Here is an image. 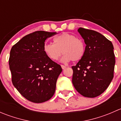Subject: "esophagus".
Listing matches in <instances>:
<instances>
[{
    "label": "esophagus",
    "mask_w": 121,
    "mask_h": 121,
    "mask_svg": "<svg viewBox=\"0 0 121 121\" xmlns=\"http://www.w3.org/2000/svg\"><path fill=\"white\" fill-rule=\"evenodd\" d=\"M61 68H62V69H64L65 68H66V67H65V65H61Z\"/></svg>",
    "instance_id": "1"
}]
</instances>
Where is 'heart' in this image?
<instances>
[{
  "label": "heart",
  "instance_id": "b5f03b06",
  "mask_svg": "<svg viewBox=\"0 0 121 121\" xmlns=\"http://www.w3.org/2000/svg\"><path fill=\"white\" fill-rule=\"evenodd\" d=\"M54 43H46L44 51L52 60H57L62 54H65L62 61H77L83 57L85 53L84 43L74 35L64 33L54 39Z\"/></svg>",
  "mask_w": 121,
  "mask_h": 121
}]
</instances>
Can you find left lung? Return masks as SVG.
<instances>
[{
    "label": "left lung",
    "instance_id": "8db88e82",
    "mask_svg": "<svg viewBox=\"0 0 121 121\" xmlns=\"http://www.w3.org/2000/svg\"><path fill=\"white\" fill-rule=\"evenodd\" d=\"M86 46L82 58L72 67V82L82 95L94 98L103 93L113 77L115 58L111 41L94 30L80 27Z\"/></svg>",
    "mask_w": 121,
    "mask_h": 121
}]
</instances>
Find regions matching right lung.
Returning a JSON list of instances; mask_svg holds the SVG:
<instances>
[{
	"instance_id": "obj_1",
	"label": "right lung",
	"mask_w": 121,
	"mask_h": 121,
	"mask_svg": "<svg viewBox=\"0 0 121 121\" xmlns=\"http://www.w3.org/2000/svg\"><path fill=\"white\" fill-rule=\"evenodd\" d=\"M56 34L35 31L23 37L10 50L9 62L12 83L22 95L35 103L53 97L62 71L60 65L44 51L45 40Z\"/></svg>"
}]
</instances>
